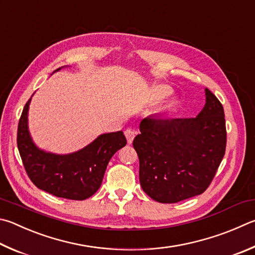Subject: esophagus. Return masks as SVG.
Segmentation results:
<instances>
[{"label":"esophagus","instance_id":"esophagus-1","mask_svg":"<svg viewBox=\"0 0 255 255\" xmlns=\"http://www.w3.org/2000/svg\"><path fill=\"white\" fill-rule=\"evenodd\" d=\"M125 136H126V138H127V141L129 143H131L133 138H135V136H136V130L132 128H128L125 130Z\"/></svg>","mask_w":255,"mask_h":255}]
</instances>
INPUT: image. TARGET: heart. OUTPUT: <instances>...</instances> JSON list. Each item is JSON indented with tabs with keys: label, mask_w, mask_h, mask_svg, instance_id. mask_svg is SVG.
<instances>
[{
	"label": "heart",
	"mask_w": 255,
	"mask_h": 255,
	"mask_svg": "<svg viewBox=\"0 0 255 255\" xmlns=\"http://www.w3.org/2000/svg\"><path fill=\"white\" fill-rule=\"evenodd\" d=\"M157 94H158L159 97H166V96H167V95L169 94V91H168L167 88L159 87L158 89H157Z\"/></svg>",
	"instance_id": "b5f03b06"
}]
</instances>
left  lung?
Listing matches in <instances>:
<instances>
[{
	"label": "left lung",
	"mask_w": 255,
	"mask_h": 255,
	"mask_svg": "<svg viewBox=\"0 0 255 255\" xmlns=\"http://www.w3.org/2000/svg\"><path fill=\"white\" fill-rule=\"evenodd\" d=\"M206 103L193 118L150 115L139 125L132 146L139 158V182L159 203H177L204 193L225 154L226 128L220 100L205 89Z\"/></svg>",
	"instance_id": "left-lung-1"
}]
</instances>
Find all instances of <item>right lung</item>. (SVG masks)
<instances>
[{
  "instance_id": "obj_1",
  "label": "right lung",
  "mask_w": 255,
  "mask_h": 255,
  "mask_svg": "<svg viewBox=\"0 0 255 255\" xmlns=\"http://www.w3.org/2000/svg\"><path fill=\"white\" fill-rule=\"evenodd\" d=\"M30 103L31 98L23 108L17 126V148L27 176L36 187L57 197L75 201L89 198L99 189L110 158L126 146L124 132L103 133L72 154L44 151L36 147L29 132Z\"/></svg>"
}]
</instances>
